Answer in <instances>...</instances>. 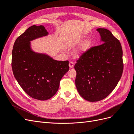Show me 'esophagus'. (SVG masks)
<instances>
[{"instance_id": "34e87169", "label": "esophagus", "mask_w": 134, "mask_h": 134, "mask_svg": "<svg viewBox=\"0 0 134 134\" xmlns=\"http://www.w3.org/2000/svg\"><path fill=\"white\" fill-rule=\"evenodd\" d=\"M69 66H70V68H72L74 67V63H73V62H72V61L70 62V63H69Z\"/></svg>"}]
</instances>
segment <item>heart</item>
Masks as SVG:
<instances>
[{"instance_id":"1","label":"heart","mask_w":134,"mask_h":134,"mask_svg":"<svg viewBox=\"0 0 134 134\" xmlns=\"http://www.w3.org/2000/svg\"><path fill=\"white\" fill-rule=\"evenodd\" d=\"M77 41L76 38L71 37L68 40V42L70 44L76 43ZM92 41L91 38H87L81 42L80 45L78 47L76 51V55L78 56H80L84 53H86L89 49H90L92 46Z\"/></svg>"}]
</instances>
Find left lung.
<instances>
[{
    "mask_svg": "<svg viewBox=\"0 0 134 134\" xmlns=\"http://www.w3.org/2000/svg\"><path fill=\"white\" fill-rule=\"evenodd\" d=\"M97 31L104 43L91 47L75 65L77 90L83 98L91 102L110 94L120 80L124 68L120 41L106 29Z\"/></svg>",
    "mask_w": 134,
    "mask_h": 134,
    "instance_id": "8db88e82",
    "label": "left lung"
}]
</instances>
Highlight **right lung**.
<instances>
[{"label": "right lung", "mask_w": 134, "mask_h": 134, "mask_svg": "<svg viewBox=\"0 0 134 134\" xmlns=\"http://www.w3.org/2000/svg\"><path fill=\"white\" fill-rule=\"evenodd\" d=\"M47 35L43 26H31L16 38L12 51L15 78L27 95L40 100L55 94L61 78L69 70L68 61H56L32 51L30 41Z\"/></svg>", "instance_id": "right-lung-1"}]
</instances>
